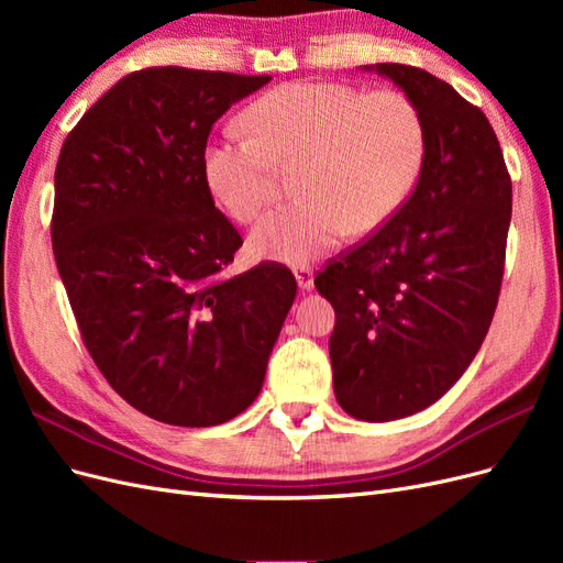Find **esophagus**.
<instances>
[{
  "instance_id": "obj_1",
  "label": "esophagus",
  "mask_w": 563,
  "mask_h": 563,
  "mask_svg": "<svg viewBox=\"0 0 563 563\" xmlns=\"http://www.w3.org/2000/svg\"><path fill=\"white\" fill-rule=\"evenodd\" d=\"M294 275L298 279V286L302 288V291H310V288L314 286V272L310 265H298L294 267Z\"/></svg>"
}]
</instances>
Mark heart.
Here are the masks:
<instances>
[{
	"instance_id": "obj_1",
	"label": "heart",
	"mask_w": 563,
	"mask_h": 563,
	"mask_svg": "<svg viewBox=\"0 0 563 563\" xmlns=\"http://www.w3.org/2000/svg\"><path fill=\"white\" fill-rule=\"evenodd\" d=\"M249 133H225L207 147L203 172L225 211L253 223L279 195L282 172H296L300 197L251 232V251L305 263L345 234L389 223L420 178L428 126L401 89L368 91L347 81H291L255 98Z\"/></svg>"
}]
</instances>
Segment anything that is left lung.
Instances as JSON below:
<instances>
[{
	"instance_id": "left-lung-1",
	"label": "left lung",
	"mask_w": 563,
	"mask_h": 563,
	"mask_svg": "<svg viewBox=\"0 0 563 563\" xmlns=\"http://www.w3.org/2000/svg\"><path fill=\"white\" fill-rule=\"evenodd\" d=\"M428 126L422 172L380 230L338 253L314 286L335 310V399L385 422L444 397L479 352L496 312L512 178L486 114L413 65L378 63Z\"/></svg>"
}]
</instances>
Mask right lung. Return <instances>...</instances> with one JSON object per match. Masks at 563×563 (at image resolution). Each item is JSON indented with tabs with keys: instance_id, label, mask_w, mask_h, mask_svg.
Wrapping results in <instances>:
<instances>
[{
	"instance_id": "1",
	"label": "right lung",
	"mask_w": 563,
	"mask_h": 563,
	"mask_svg": "<svg viewBox=\"0 0 563 563\" xmlns=\"http://www.w3.org/2000/svg\"><path fill=\"white\" fill-rule=\"evenodd\" d=\"M272 77L145 67L67 133L51 244L84 345L119 397L180 428L253 404L296 300L294 272L228 277L242 234L213 203V124Z\"/></svg>"
}]
</instances>
